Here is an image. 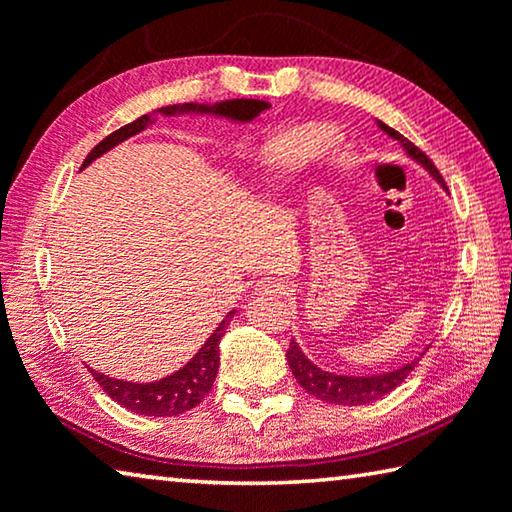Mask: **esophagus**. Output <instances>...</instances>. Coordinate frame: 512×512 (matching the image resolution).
Wrapping results in <instances>:
<instances>
[{
    "label": "esophagus",
    "mask_w": 512,
    "mask_h": 512,
    "mask_svg": "<svg viewBox=\"0 0 512 512\" xmlns=\"http://www.w3.org/2000/svg\"><path fill=\"white\" fill-rule=\"evenodd\" d=\"M287 282L280 278H262L255 285V296L259 298H282L287 296Z\"/></svg>",
    "instance_id": "esophagus-1"
}]
</instances>
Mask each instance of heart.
I'll use <instances>...</instances> for the list:
<instances>
[{
  "label": "heart",
  "instance_id": "1",
  "mask_svg": "<svg viewBox=\"0 0 512 512\" xmlns=\"http://www.w3.org/2000/svg\"><path fill=\"white\" fill-rule=\"evenodd\" d=\"M328 141L316 139V136H307V139H298L291 143H282L278 148H273L266 157V164L278 175H289L296 173L298 168L310 164L312 159L321 157L323 150H326Z\"/></svg>",
  "mask_w": 512,
  "mask_h": 512
}]
</instances>
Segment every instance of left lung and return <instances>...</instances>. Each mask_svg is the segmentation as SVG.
I'll return each instance as SVG.
<instances>
[{"mask_svg":"<svg viewBox=\"0 0 512 512\" xmlns=\"http://www.w3.org/2000/svg\"><path fill=\"white\" fill-rule=\"evenodd\" d=\"M376 125L383 129L389 139L399 143L403 152L408 154L412 161H417L421 168L428 170V175H431L433 180L446 191L442 175L437 173V168L431 164V159H428L415 143H410L403 134H399L396 129H392L385 123H380V120H376ZM424 353L426 348L417 355V358H412L410 362L401 364V367L389 369L383 373H371V376H367V373H364V376L362 373H358V376H346V373H332L316 367V364L307 358L303 351H300L296 339H291L287 348V362H289L291 373H294V378L298 380V385L303 387L307 394H312L314 399H319L323 403H337V405H367L383 399V396L392 392L394 387H399L403 380L410 376V371L417 367V362L421 360V355Z\"/></svg>","mask_w":512,"mask_h":512,"instance_id":"obj_1","label":"left lung"}]
</instances>
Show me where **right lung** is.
Listing matches in <instances>:
<instances>
[{
  "instance_id": "obj_1",
  "label": "right lung",
  "mask_w": 512,
  "mask_h": 512,
  "mask_svg": "<svg viewBox=\"0 0 512 512\" xmlns=\"http://www.w3.org/2000/svg\"><path fill=\"white\" fill-rule=\"evenodd\" d=\"M271 109L269 102L262 100H223L216 104H200V102H184V104H170V107H161L152 113H145V116L136 118L134 123L116 129V132L109 134L107 139L100 141L91 150V154L84 159L81 170L91 166L95 159H100L102 154L116 148L132 136L141 134L150 125L157 123V116L175 118V116H212V118H223L230 120L232 125H246L250 120H255L259 113ZM234 312L230 310L225 314V319L218 323L216 330L207 337V342L198 348V353L193 358L168 376L152 380V383H132V380L123 378H111L107 373H100L88 367L93 373V378L100 383V387L107 392L113 401L123 408L136 412V415L145 417H177L182 412L196 408V405L205 399L212 389L216 373H218V344L225 335L227 326L234 319Z\"/></svg>"
}]
</instances>
